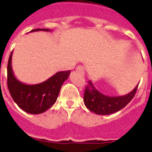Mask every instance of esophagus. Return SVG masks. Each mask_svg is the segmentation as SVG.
<instances>
[{
    "label": "esophagus",
    "instance_id": "34e87169",
    "mask_svg": "<svg viewBox=\"0 0 152 152\" xmlns=\"http://www.w3.org/2000/svg\"><path fill=\"white\" fill-rule=\"evenodd\" d=\"M76 70L79 72H81L82 74H84V69H83V67L81 66V65H79L76 68Z\"/></svg>",
    "mask_w": 152,
    "mask_h": 152
}]
</instances>
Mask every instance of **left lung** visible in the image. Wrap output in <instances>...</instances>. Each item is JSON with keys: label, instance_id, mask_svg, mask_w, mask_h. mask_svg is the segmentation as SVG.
<instances>
[{"label": "left lung", "instance_id": "left-lung-1", "mask_svg": "<svg viewBox=\"0 0 152 152\" xmlns=\"http://www.w3.org/2000/svg\"><path fill=\"white\" fill-rule=\"evenodd\" d=\"M83 102L87 108L96 115H107L121 110L134 97L138 85L130 93L120 96H108L99 91L91 80L87 81Z\"/></svg>", "mask_w": 152, "mask_h": 152}]
</instances>
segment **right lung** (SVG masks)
<instances>
[{"label": "right lung", "mask_w": 152, "mask_h": 152, "mask_svg": "<svg viewBox=\"0 0 152 152\" xmlns=\"http://www.w3.org/2000/svg\"><path fill=\"white\" fill-rule=\"evenodd\" d=\"M50 31V29L37 28L31 31ZM12 55L7 64V86L12 99L18 106L27 113L38 115L50 108L56 102L59 91L70 75L71 71L59 72L42 83L26 84L15 77L12 69Z\"/></svg>", "instance_id": "right-lung-1"}]
</instances>
